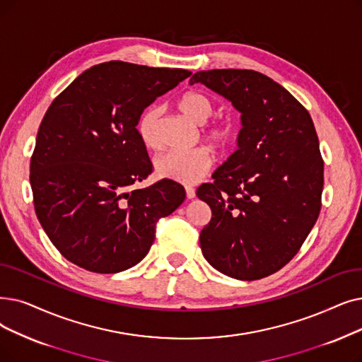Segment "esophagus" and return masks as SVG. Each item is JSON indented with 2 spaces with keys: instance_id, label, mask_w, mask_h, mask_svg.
I'll return each instance as SVG.
<instances>
[{
  "instance_id": "obj_1",
  "label": "esophagus",
  "mask_w": 362,
  "mask_h": 362,
  "mask_svg": "<svg viewBox=\"0 0 362 362\" xmlns=\"http://www.w3.org/2000/svg\"><path fill=\"white\" fill-rule=\"evenodd\" d=\"M185 191H186V198L187 199H192L195 197V189L192 186H185Z\"/></svg>"
}]
</instances>
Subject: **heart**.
I'll return each instance as SVG.
<instances>
[{
  "label": "heart",
  "instance_id": "obj_1",
  "mask_svg": "<svg viewBox=\"0 0 362 362\" xmlns=\"http://www.w3.org/2000/svg\"><path fill=\"white\" fill-rule=\"evenodd\" d=\"M180 111L197 124H201V134L214 146L226 149L235 137V122L232 119H213L214 103L207 94L199 91H189L183 94L179 100ZM160 118L161 107L158 105H149L145 107L137 119V133L146 148L161 149L160 137ZM213 153L206 146H197L191 149H173L163 153L155 161L156 173L165 179L176 180L185 185L198 182L213 165Z\"/></svg>",
  "mask_w": 362,
  "mask_h": 362
}]
</instances>
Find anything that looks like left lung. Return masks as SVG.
<instances>
[{
  "instance_id": "8db88e82",
  "label": "left lung",
  "mask_w": 362,
  "mask_h": 362,
  "mask_svg": "<svg viewBox=\"0 0 362 362\" xmlns=\"http://www.w3.org/2000/svg\"><path fill=\"white\" fill-rule=\"evenodd\" d=\"M195 83L243 114L240 148L197 189L211 209L202 255L232 278L269 276L297 255L320 216L324 160L315 125L293 94L260 72L199 71Z\"/></svg>"
}]
</instances>
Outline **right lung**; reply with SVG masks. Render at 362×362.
I'll return each instance as SVG.
<instances>
[{"label":"right lung","mask_w":362,"mask_h":362,"mask_svg":"<svg viewBox=\"0 0 362 362\" xmlns=\"http://www.w3.org/2000/svg\"><path fill=\"white\" fill-rule=\"evenodd\" d=\"M191 74L105 62L47 109L29 180L42 229L74 264L96 274L132 268L148 255L158 220L183 202V186L170 179L129 189L153 170L139 115Z\"/></svg>","instance_id":"add662e5"}]
</instances>
